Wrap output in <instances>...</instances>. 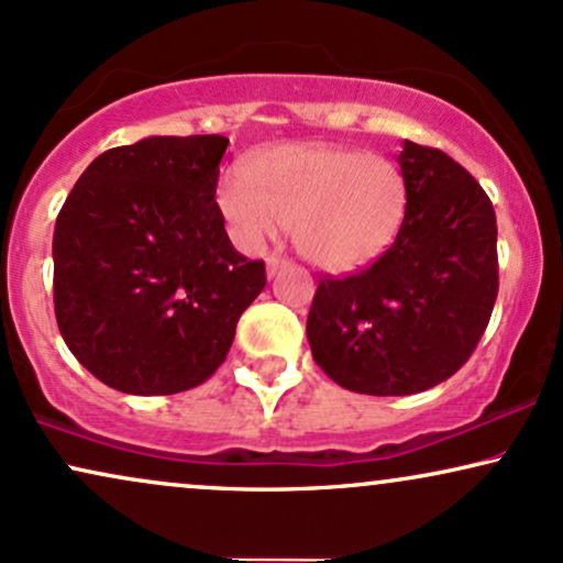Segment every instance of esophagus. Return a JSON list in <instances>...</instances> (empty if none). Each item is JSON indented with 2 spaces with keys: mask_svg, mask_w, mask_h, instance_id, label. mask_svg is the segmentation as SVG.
<instances>
[{
  "mask_svg": "<svg viewBox=\"0 0 563 563\" xmlns=\"http://www.w3.org/2000/svg\"><path fill=\"white\" fill-rule=\"evenodd\" d=\"M289 261L287 258H279V255H268L266 261V271H268V279H274L276 274H279L282 268H287Z\"/></svg>",
  "mask_w": 563,
  "mask_h": 563,
  "instance_id": "34e87169",
  "label": "esophagus"
}]
</instances>
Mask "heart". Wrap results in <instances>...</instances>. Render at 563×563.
Segmentation results:
<instances>
[{"instance_id":"obj_1","label":"heart","mask_w":563,"mask_h":563,"mask_svg":"<svg viewBox=\"0 0 563 563\" xmlns=\"http://www.w3.org/2000/svg\"><path fill=\"white\" fill-rule=\"evenodd\" d=\"M217 183L229 238L258 253L289 224L305 261L325 271L373 263L397 240L407 213V179L391 158L323 143L263 151Z\"/></svg>"}]
</instances>
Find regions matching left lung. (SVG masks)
Here are the masks:
<instances>
[{
  "label": "left lung",
  "instance_id": "8db88e82",
  "mask_svg": "<svg viewBox=\"0 0 563 563\" xmlns=\"http://www.w3.org/2000/svg\"><path fill=\"white\" fill-rule=\"evenodd\" d=\"M407 213L371 268L321 279L308 342L321 371L371 397H407L454 376L481 342L498 295L496 213L483 187L439 148L397 156Z\"/></svg>",
  "mask_w": 563,
  "mask_h": 563
}]
</instances>
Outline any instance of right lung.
I'll return each instance as SVG.
<instances>
[{
    "instance_id": "obj_1",
    "label": "right lung",
    "mask_w": 563,
    "mask_h": 563,
    "mask_svg": "<svg viewBox=\"0 0 563 563\" xmlns=\"http://www.w3.org/2000/svg\"><path fill=\"white\" fill-rule=\"evenodd\" d=\"M224 135H151L88 164L54 227V313L78 363L135 397L203 384L266 287L217 208Z\"/></svg>"
}]
</instances>
